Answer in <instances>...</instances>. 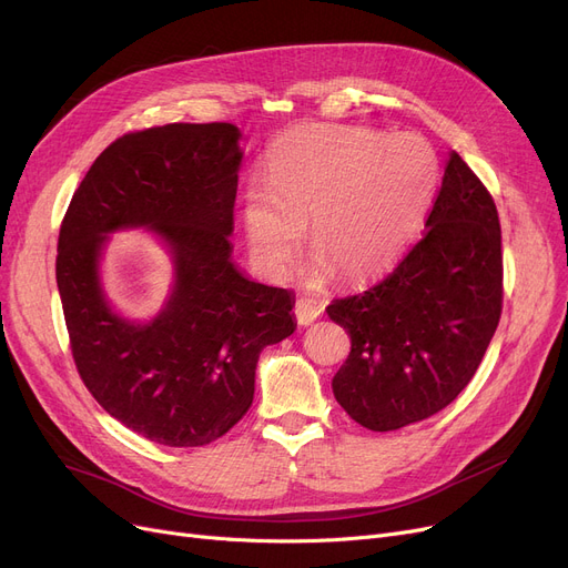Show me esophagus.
I'll return each instance as SVG.
<instances>
[{
	"mask_svg": "<svg viewBox=\"0 0 568 568\" xmlns=\"http://www.w3.org/2000/svg\"><path fill=\"white\" fill-rule=\"evenodd\" d=\"M293 314H295V321H298L301 326H310V323H314L318 318L321 305L312 298H301V301H295Z\"/></svg>",
	"mask_w": 568,
	"mask_h": 568,
	"instance_id": "1",
	"label": "esophagus"
}]
</instances>
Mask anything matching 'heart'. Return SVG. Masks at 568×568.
Returning <instances> with one entry per match:
<instances>
[{
    "instance_id": "heart-1",
    "label": "heart",
    "mask_w": 568,
    "mask_h": 568,
    "mask_svg": "<svg viewBox=\"0 0 568 568\" xmlns=\"http://www.w3.org/2000/svg\"><path fill=\"white\" fill-rule=\"evenodd\" d=\"M442 166L425 139L356 124H301L267 156V175L242 192V226L254 263L284 277L305 222L312 270L367 280L407 250L435 199Z\"/></svg>"
}]
</instances>
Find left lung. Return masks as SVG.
I'll return each instance as SVG.
<instances>
[{
    "instance_id": "8db88e82",
    "label": "left lung",
    "mask_w": 568,
    "mask_h": 568,
    "mask_svg": "<svg viewBox=\"0 0 568 568\" xmlns=\"http://www.w3.org/2000/svg\"><path fill=\"white\" fill-rule=\"evenodd\" d=\"M501 301L497 205L450 152L420 240L382 282L326 307L351 337L333 379L335 399L374 432L439 414L476 374Z\"/></svg>"
}]
</instances>
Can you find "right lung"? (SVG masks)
Segmentation results:
<instances>
[{"label":"right lung","instance_id":"obj_1","mask_svg":"<svg viewBox=\"0 0 568 568\" xmlns=\"http://www.w3.org/2000/svg\"><path fill=\"white\" fill-rule=\"evenodd\" d=\"M226 122L124 133L78 184L58 240V288L80 379L101 407L164 446H205L247 414L258 354L295 331L293 293L231 261L242 152ZM145 225L168 242L176 284L150 324L106 305V233Z\"/></svg>","mask_w":568,"mask_h":568}]
</instances>
